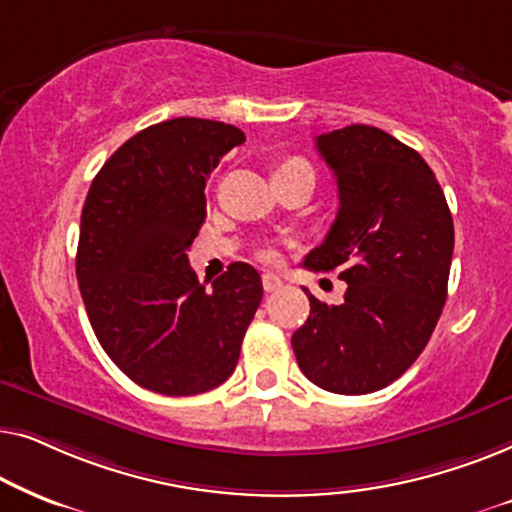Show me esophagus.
Returning a JSON list of instances; mask_svg holds the SVG:
<instances>
[{"label": "esophagus", "mask_w": 512, "mask_h": 512, "mask_svg": "<svg viewBox=\"0 0 512 512\" xmlns=\"http://www.w3.org/2000/svg\"><path fill=\"white\" fill-rule=\"evenodd\" d=\"M282 277H277V275H272V272H265L263 275V289L268 291V293H272V291H277V289H282Z\"/></svg>", "instance_id": "esophagus-1"}]
</instances>
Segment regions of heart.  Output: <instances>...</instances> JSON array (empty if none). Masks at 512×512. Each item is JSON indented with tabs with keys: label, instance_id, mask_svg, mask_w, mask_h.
<instances>
[{
	"label": "heart",
	"instance_id": "obj_1",
	"mask_svg": "<svg viewBox=\"0 0 512 512\" xmlns=\"http://www.w3.org/2000/svg\"><path fill=\"white\" fill-rule=\"evenodd\" d=\"M293 163H305V160H298V158H293V160H286L284 165H293ZM282 167V165H279ZM275 256V251H272L270 247H265V249H258V258H263V261H270V258Z\"/></svg>",
	"mask_w": 512,
	"mask_h": 512
}]
</instances>
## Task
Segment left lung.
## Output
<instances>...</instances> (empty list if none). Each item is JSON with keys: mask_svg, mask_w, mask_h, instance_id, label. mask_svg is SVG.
<instances>
[{"mask_svg": "<svg viewBox=\"0 0 512 512\" xmlns=\"http://www.w3.org/2000/svg\"><path fill=\"white\" fill-rule=\"evenodd\" d=\"M338 181V216L305 268L338 272L345 300L307 293L293 333L298 366L317 387L359 396L398 380L429 342L447 298L454 223L436 174L415 149L373 125L317 137Z\"/></svg>", "mask_w": 512, "mask_h": 512, "instance_id": "left-lung-1", "label": "left lung"}]
</instances>
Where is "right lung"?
I'll use <instances>...</instances> for the list:
<instances>
[{
	"instance_id": "1",
	"label": "right lung",
	"mask_w": 512,
	"mask_h": 512,
	"mask_svg": "<svg viewBox=\"0 0 512 512\" xmlns=\"http://www.w3.org/2000/svg\"><path fill=\"white\" fill-rule=\"evenodd\" d=\"M242 142L244 132L221 121L156 123L102 165L86 195L76 279L90 326L109 359L156 394L226 382L261 305L249 263H233L207 289L186 256L207 216L209 174Z\"/></svg>"
}]
</instances>
